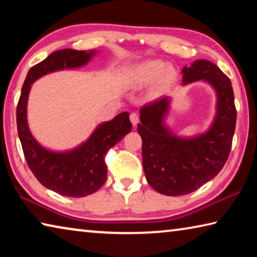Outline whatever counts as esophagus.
<instances>
[{"label": "esophagus", "mask_w": 257, "mask_h": 257, "mask_svg": "<svg viewBox=\"0 0 257 257\" xmlns=\"http://www.w3.org/2000/svg\"><path fill=\"white\" fill-rule=\"evenodd\" d=\"M130 121H132V123L134 125H136L139 122V114L136 112H133L132 114H130Z\"/></svg>", "instance_id": "obj_1"}]
</instances>
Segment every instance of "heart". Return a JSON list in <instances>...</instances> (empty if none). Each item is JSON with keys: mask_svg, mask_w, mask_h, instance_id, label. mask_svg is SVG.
<instances>
[{"mask_svg": "<svg viewBox=\"0 0 257 257\" xmlns=\"http://www.w3.org/2000/svg\"><path fill=\"white\" fill-rule=\"evenodd\" d=\"M133 79L136 85H147L159 79L160 87H167L175 81L176 71L171 68L165 69L161 61H146L135 69Z\"/></svg>", "mask_w": 257, "mask_h": 257, "instance_id": "b5f03b06", "label": "heart"}]
</instances>
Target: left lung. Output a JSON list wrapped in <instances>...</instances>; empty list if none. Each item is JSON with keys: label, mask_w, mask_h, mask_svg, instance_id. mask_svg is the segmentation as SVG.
Listing matches in <instances>:
<instances>
[{"label": "left lung", "mask_w": 257, "mask_h": 257, "mask_svg": "<svg viewBox=\"0 0 257 257\" xmlns=\"http://www.w3.org/2000/svg\"><path fill=\"white\" fill-rule=\"evenodd\" d=\"M182 84L204 79L214 87L216 116L208 132L182 139L163 125L169 97L163 96L141 108L137 130L143 141V167L152 188L168 196H181L197 190L221 171L231 151L236 128L231 81L219 67L197 60L182 68Z\"/></svg>", "instance_id": "1"}]
</instances>
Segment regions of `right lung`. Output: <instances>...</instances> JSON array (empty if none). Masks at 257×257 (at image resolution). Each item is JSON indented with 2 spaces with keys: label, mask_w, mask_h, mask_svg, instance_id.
Listing matches in <instances>:
<instances>
[{
  "label": "right lung",
  "mask_w": 257,
  "mask_h": 257,
  "mask_svg": "<svg viewBox=\"0 0 257 257\" xmlns=\"http://www.w3.org/2000/svg\"><path fill=\"white\" fill-rule=\"evenodd\" d=\"M95 52L60 50L29 69L17 105V127L25 159L37 180L46 188L68 197H84L101 188L106 180L105 154L132 132L129 113L122 112L104 122L78 149L67 153L47 151L35 141L27 124V99L33 82L47 72L78 68Z\"/></svg>",
  "instance_id": "add662e5"
}]
</instances>
